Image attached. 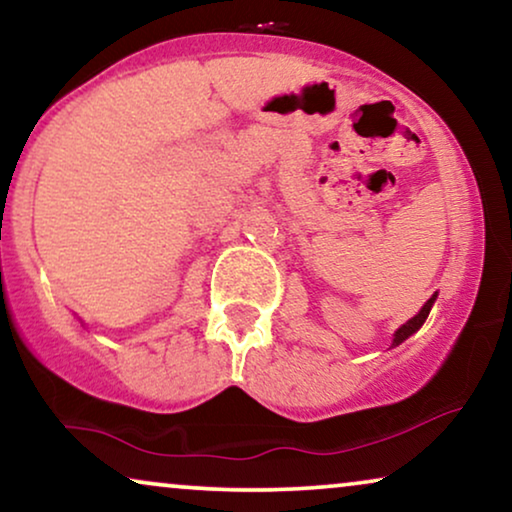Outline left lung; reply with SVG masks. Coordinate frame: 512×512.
<instances>
[{
    "instance_id": "1",
    "label": "left lung",
    "mask_w": 512,
    "mask_h": 512,
    "mask_svg": "<svg viewBox=\"0 0 512 512\" xmlns=\"http://www.w3.org/2000/svg\"><path fill=\"white\" fill-rule=\"evenodd\" d=\"M433 300H436V296H431L429 300H426V305L422 307V310H419V314H415V317H412L410 321H405V324H403L401 328H398V331L394 333V347H396V345H401V342H403L405 338H410L412 333H415V331H419V328H422V324H424L426 317H429V312H431Z\"/></svg>"
}]
</instances>
